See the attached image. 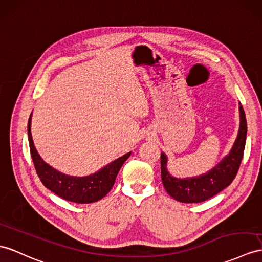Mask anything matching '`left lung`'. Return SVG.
I'll return each instance as SVG.
<instances>
[{"label": "left lung", "mask_w": 262, "mask_h": 262, "mask_svg": "<svg viewBox=\"0 0 262 262\" xmlns=\"http://www.w3.org/2000/svg\"><path fill=\"white\" fill-rule=\"evenodd\" d=\"M240 125L237 139L230 152L206 173L192 178L172 177L167 169L168 158L161 153V179L167 192L177 201L196 203L206 201L219 193L230 184L238 173L244 157L247 139V120L241 103H239Z\"/></svg>", "instance_id": "left-lung-1"}]
</instances>
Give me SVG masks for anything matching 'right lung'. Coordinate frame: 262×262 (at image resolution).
Returning <instances> with one entry per match:
<instances>
[{"label":"right lung","instance_id":"right-lung-1","mask_svg":"<svg viewBox=\"0 0 262 262\" xmlns=\"http://www.w3.org/2000/svg\"><path fill=\"white\" fill-rule=\"evenodd\" d=\"M31 119L28 123V137L31 157L33 160L36 173L44 187L52 191L62 199L75 203H92L105 196L112 189L116 178L122 164L130 157L131 152L125 153L116 160L106 164L99 171L86 177H73L55 170L37 153L31 133Z\"/></svg>","mask_w":262,"mask_h":262}]
</instances>
